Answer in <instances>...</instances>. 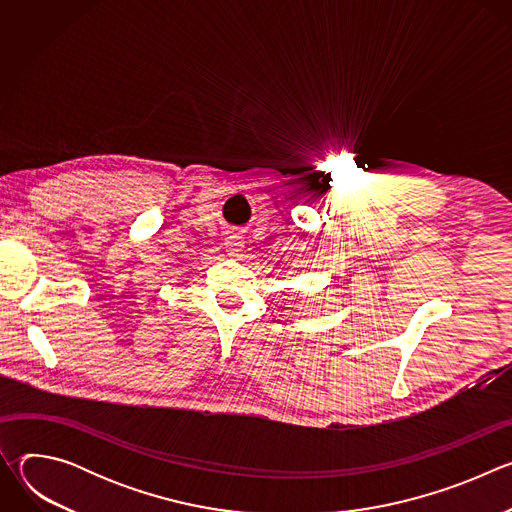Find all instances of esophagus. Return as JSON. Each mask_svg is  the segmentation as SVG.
<instances>
[{"label":"esophagus","instance_id":"1","mask_svg":"<svg viewBox=\"0 0 512 512\" xmlns=\"http://www.w3.org/2000/svg\"><path fill=\"white\" fill-rule=\"evenodd\" d=\"M225 245H227V251H229L231 257H241L243 255V243L237 241L235 237H231Z\"/></svg>","mask_w":512,"mask_h":512}]
</instances>
